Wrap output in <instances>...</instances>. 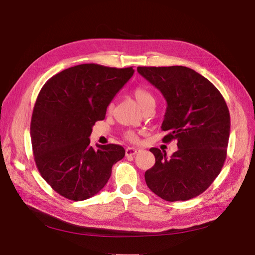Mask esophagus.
Returning <instances> with one entry per match:
<instances>
[{
    "instance_id": "obj_1",
    "label": "esophagus",
    "mask_w": 255,
    "mask_h": 255,
    "mask_svg": "<svg viewBox=\"0 0 255 255\" xmlns=\"http://www.w3.org/2000/svg\"><path fill=\"white\" fill-rule=\"evenodd\" d=\"M138 152L137 149L135 148H130V146H128V148L126 149V155L127 156H130V155H135V154Z\"/></svg>"
}]
</instances>
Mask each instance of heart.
<instances>
[{"instance_id":"1","label":"heart","mask_w":255,"mask_h":255,"mask_svg":"<svg viewBox=\"0 0 255 255\" xmlns=\"http://www.w3.org/2000/svg\"><path fill=\"white\" fill-rule=\"evenodd\" d=\"M133 95H134V97L136 99V101L139 103V105L142 107L143 110L145 109V107H148L149 105L155 104V99H154L153 95L151 94L149 90H146V89H144L142 87L135 88L134 91H133ZM113 106H114L113 103H111L109 105V111L113 110ZM125 137L129 141H136L137 140V135L134 132H128V133H126Z\"/></svg>"}]
</instances>
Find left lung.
<instances>
[{
  "label": "left lung",
  "mask_w": 255,
  "mask_h": 255,
  "mask_svg": "<svg viewBox=\"0 0 255 255\" xmlns=\"http://www.w3.org/2000/svg\"><path fill=\"white\" fill-rule=\"evenodd\" d=\"M167 102L161 129L164 142L177 141L170 157L150 151L155 165L144 173L148 187L166 201H186L202 194L221 171L230 137V113L214 85L190 68L138 67Z\"/></svg>",
  "instance_id": "obj_1"
}]
</instances>
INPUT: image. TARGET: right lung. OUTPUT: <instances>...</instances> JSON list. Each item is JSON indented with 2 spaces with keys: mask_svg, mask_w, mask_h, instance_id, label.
<instances>
[{
  "mask_svg": "<svg viewBox=\"0 0 255 255\" xmlns=\"http://www.w3.org/2000/svg\"><path fill=\"white\" fill-rule=\"evenodd\" d=\"M133 67L84 64L68 68L43 85L30 121L34 158L41 176L57 194L73 201L97 195L126 155L119 144L90 145L92 127L103 120Z\"/></svg>",
  "mask_w": 255,
  "mask_h": 255,
  "instance_id": "right-lung-1",
  "label": "right lung"
}]
</instances>
